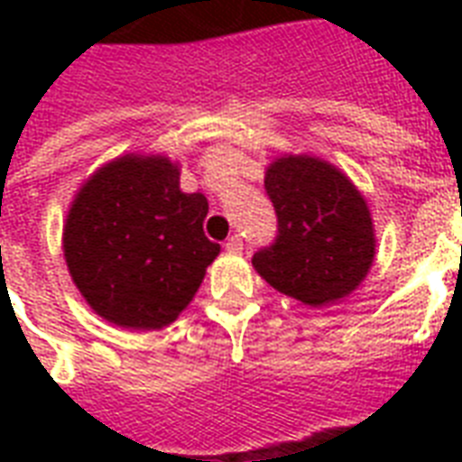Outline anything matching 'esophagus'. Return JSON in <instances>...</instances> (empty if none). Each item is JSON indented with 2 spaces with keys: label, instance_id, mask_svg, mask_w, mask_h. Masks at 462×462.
Instances as JSON below:
<instances>
[{
  "label": "esophagus",
  "instance_id": "esophagus-1",
  "mask_svg": "<svg viewBox=\"0 0 462 462\" xmlns=\"http://www.w3.org/2000/svg\"><path fill=\"white\" fill-rule=\"evenodd\" d=\"M225 249L232 254H239L242 249H245V242H242V237H239V235H232V237L225 242Z\"/></svg>",
  "mask_w": 462,
  "mask_h": 462
}]
</instances>
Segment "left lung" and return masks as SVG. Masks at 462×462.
<instances>
[{
	"label": "left lung",
	"instance_id": "8db88e82",
	"mask_svg": "<svg viewBox=\"0 0 462 462\" xmlns=\"http://www.w3.org/2000/svg\"><path fill=\"white\" fill-rule=\"evenodd\" d=\"M263 187L278 230L254 254L261 278L309 307L350 295L374 261L372 217L352 181L323 160L290 155L268 167Z\"/></svg>",
	"mask_w": 462,
	"mask_h": 462
}]
</instances>
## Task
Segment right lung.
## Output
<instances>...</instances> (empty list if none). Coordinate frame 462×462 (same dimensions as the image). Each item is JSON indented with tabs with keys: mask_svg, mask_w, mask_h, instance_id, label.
Instances as JSON below:
<instances>
[{
	"mask_svg": "<svg viewBox=\"0 0 462 462\" xmlns=\"http://www.w3.org/2000/svg\"><path fill=\"white\" fill-rule=\"evenodd\" d=\"M208 199L184 194L167 158L126 155L76 196L64 256L76 288L107 321L155 330L191 302L220 245L203 235Z\"/></svg>",
	"mask_w": 462,
	"mask_h": 462,
	"instance_id": "1",
	"label": "right lung"
}]
</instances>
